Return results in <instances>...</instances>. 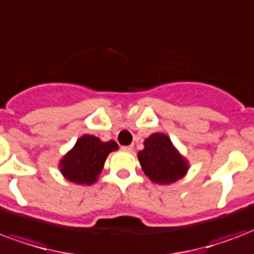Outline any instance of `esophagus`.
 <instances>
[{"mask_svg":"<svg viewBox=\"0 0 254 254\" xmlns=\"http://www.w3.org/2000/svg\"><path fill=\"white\" fill-rule=\"evenodd\" d=\"M122 150L126 152H132L134 151V147H132V146H123V147H122Z\"/></svg>","mask_w":254,"mask_h":254,"instance_id":"1","label":"esophagus"}]
</instances>
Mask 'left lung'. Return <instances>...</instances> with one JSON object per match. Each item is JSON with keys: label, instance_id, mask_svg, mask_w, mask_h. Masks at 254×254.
Segmentation results:
<instances>
[{"label": "left lung", "instance_id": "obj_1", "mask_svg": "<svg viewBox=\"0 0 254 254\" xmlns=\"http://www.w3.org/2000/svg\"><path fill=\"white\" fill-rule=\"evenodd\" d=\"M143 146L138 152L139 163L154 184L171 185L188 174L189 161L166 134L154 132L144 139Z\"/></svg>", "mask_w": 254, "mask_h": 254}]
</instances>
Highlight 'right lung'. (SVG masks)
Returning <instances> with one entry per match:
<instances>
[{"label": "right lung", "instance_id": "1", "mask_svg": "<svg viewBox=\"0 0 254 254\" xmlns=\"http://www.w3.org/2000/svg\"><path fill=\"white\" fill-rule=\"evenodd\" d=\"M116 150H119V146L114 140L103 142L98 136L85 134L63 155L59 162V170L72 184L91 186L98 182L107 156Z\"/></svg>", "mask_w": 254, "mask_h": 254}]
</instances>
